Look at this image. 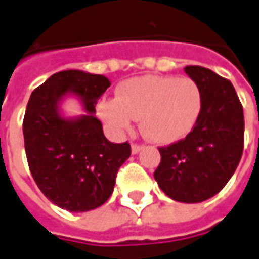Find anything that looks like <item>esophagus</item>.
<instances>
[{"label":"esophagus","mask_w":259,"mask_h":259,"mask_svg":"<svg viewBox=\"0 0 259 259\" xmlns=\"http://www.w3.org/2000/svg\"><path fill=\"white\" fill-rule=\"evenodd\" d=\"M143 150L142 146H139V144H132V153L133 154H137V153H140Z\"/></svg>","instance_id":"obj_1"}]
</instances>
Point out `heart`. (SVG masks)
Here are the masks:
<instances>
[{"label": "heart", "instance_id": "b5f03b06", "mask_svg": "<svg viewBox=\"0 0 259 259\" xmlns=\"http://www.w3.org/2000/svg\"><path fill=\"white\" fill-rule=\"evenodd\" d=\"M203 95L191 78L144 75L123 81L116 98L101 99L98 116L116 133L132 129L140 119L143 136L157 144L180 142L198 123Z\"/></svg>", "mask_w": 259, "mask_h": 259}]
</instances>
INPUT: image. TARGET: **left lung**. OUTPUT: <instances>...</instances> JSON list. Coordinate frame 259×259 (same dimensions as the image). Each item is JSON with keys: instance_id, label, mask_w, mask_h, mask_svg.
<instances>
[{"instance_id": "8db88e82", "label": "left lung", "mask_w": 259, "mask_h": 259, "mask_svg": "<svg viewBox=\"0 0 259 259\" xmlns=\"http://www.w3.org/2000/svg\"><path fill=\"white\" fill-rule=\"evenodd\" d=\"M184 70L200 87L203 109L184 140L158 148L154 178L168 198L199 203L220 192L236 172L244 147V113L229 79L200 66Z\"/></svg>"}]
</instances>
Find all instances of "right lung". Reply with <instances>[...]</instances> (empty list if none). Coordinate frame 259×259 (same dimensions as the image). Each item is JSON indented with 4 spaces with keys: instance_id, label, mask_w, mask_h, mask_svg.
<instances>
[{
    "instance_id": "1",
    "label": "right lung",
    "mask_w": 259,
    "mask_h": 259,
    "mask_svg": "<svg viewBox=\"0 0 259 259\" xmlns=\"http://www.w3.org/2000/svg\"><path fill=\"white\" fill-rule=\"evenodd\" d=\"M111 85L105 75L81 70L53 74L32 92L23 117L29 169L46 198L68 211H90L111 198L130 144L111 143L95 116L98 98ZM77 98L84 113L66 117L61 104Z\"/></svg>"
}]
</instances>
